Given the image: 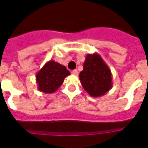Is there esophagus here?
<instances>
[{
    "mask_svg": "<svg viewBox=\"0 0 148 148\" xmlns=\"http://www.w3.org/2000/svg\"><path fill=\"white\" fill-rule=\"evenodd\" d=\"M72 74H74V75H78V71H77V70H73V71H72Z\"/></svg>",
    "mask_w": 148,
    "mask_h": 148,
    "instance_id": "obj_1",
    "label": "esophagus"
}]
</instances>
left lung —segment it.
Listing matches in <instances>:
<instances>
[{
  "label": "left lung",
  "mask_w": 148,
  "mask_h": 148,
  "mask_svg": "<svg viewBox=\"0 0 148 148\" xmlns=\"http://www.w3.org/2000/svg\"><path fill=\"white\" fill-rule=\"evenodd\" d=\"M81 85L93 97L103 96L112 88V74L100 54L88 53L79 74Z\"/></svg>",
  "instance_id": "1"
}]
</instances>
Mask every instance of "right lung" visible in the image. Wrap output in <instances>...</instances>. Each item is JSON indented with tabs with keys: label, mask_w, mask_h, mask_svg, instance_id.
Listing matches in <instances>:
<instances>
[{
	"label": "right lung",
	"mask_w": 148,
	"mask_h": 148,
	"mask_svg": "<svg viewBox=\"0 0 148 148\" xmlns=\"http://www.w3.org/2000/svg\"><path fill=\"white\" fill-rule=\"evenodd\" d=\"M70 74L65 66L53 60H49L36 74L38 90L46 94L55 92Z\"/></svg>",
	"instance_id": "add662e5"
}]
</instances>
